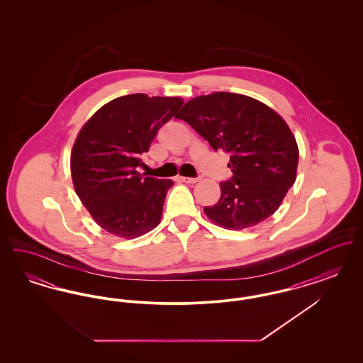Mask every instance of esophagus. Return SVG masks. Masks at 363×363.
Here are the masks:
<instances>
[{
    "instance_id": "1",
    "label": "esophagus",
    "mask_w": 363,
    "mask_h": 363,
    "mask_svg": "<svg viewBox=\"0 0 363 363\" xmlns=\"http://www.w3.org/2000/svg\"><path fill=\"white\" fill-rule=\"evenodd\" d=\"M181 182H185V184H196L200 181V178H189V177H179L178 178Z\"/></svg>"
}]
</instances>
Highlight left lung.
Instances as JSON below:
<instances>
[{"mask_svg":"<svg viewBox=\"0 0 363 363\" xmlns=\"http://www.w3.org/2000/svg\"><path fill=\"white\" fill-rule=\"evenodd\" d=\"M177 118L231 155V179L220 184L219 201L204 207L209 220L242 230L275 213L296 179L299 157L291 129L275 110L246 95L213 92L190 99Z\"/></svg>","mask_w":363,"mask_h":363,"instance_id":"left-lung-1","label":"left lung"}]
</instances>
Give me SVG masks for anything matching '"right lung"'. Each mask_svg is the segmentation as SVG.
Wrapping results in <instances>:
<instances>
[{"label":"right lung","instance_id":"right-lung-1","mask_svg":"<svg viewBox=\"0 0 363 363\" xmlns=\"http://www.w3.org/2000/svg\"><path fill=\"white\" fill-rule=\"evenodd\" d=\"M182 104L178 96L125 95L102 106L80 129L70 154L73 186L107 233L133 240L160 223L174 182L143 177L140 155Z\"/></svg>","mask_w":363,"mask_h":363}]
</instances>
